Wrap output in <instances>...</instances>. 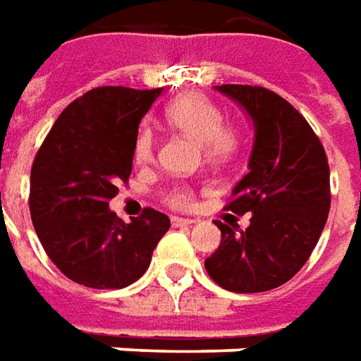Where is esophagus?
I'll return each instance as SVG.
<instances>
[{
	"mask_svg": "<svg viewBox=\"0 0 361 361\" xmlns=\"http://www.w3.org/2000/svg\"><path fill=\"white\" fill-rule=\"evenodd\" d=\"M171 222H173V226H192L196 220H192V218H180V216H173V218H171Z\"/></svg>",
	"mask_w": 361,
	"mask_h": 361,
	"instance_id": "1",
	"label": "esophagus"
}]
</instances>
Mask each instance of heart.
<instances>
[{
  "label": "heart",
  "instance_id": "obj_1",
  "mask_svg": "<svg viewBox=\"0 0 361 361\" xmlns=\"http://www.w3.org/2000/svg\"><path fill=\"white\" fill-rule=\"evenodd\" d=\"M165 121L171 128L188 139L202 145L204 157L212 163L226 161L238 149L240 133L232 123L222 121V111L202 94H186L169 104L165 109ZM157 139L153 129L141 128L133 143V157L139 165H147L155 157ZM171 204L188 206L190 195L186 190H175Z\"/></svg>",
  "mask_w": 361,
  "mask_h": 361
}]
</instances>
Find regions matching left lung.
<instances>
[{
  "label": "left lung",
  "instance_id": "1",
  "mask_svg": "<svg viewBox=\"0 0 361 361\" xmlns=\"http://www.w3.org/2000/svg\"><path fill=\"white\" fill-rule=\"evenodd\" d=\"M214 90L252 119L250 173L228 204L252 220L245 230L216 222L222 242L204 267L224 289L263 293L295 277L317 247L330 210V166L309 121L279 94L242 84Z\"/></svg>",
  "mask_w": 361,
  "mask_h": 361
}]
</instances>
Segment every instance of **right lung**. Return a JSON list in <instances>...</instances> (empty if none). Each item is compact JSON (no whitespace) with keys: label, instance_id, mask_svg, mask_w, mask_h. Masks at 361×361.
Returning <instances> with one entry per match:
<instances>
[{"label":"right lung","instance_id":"right-lung-1","mask_svg":"<svg viewBox=\"0 0 361 361\" xmlns=\"http://www.w3.org/2000/svg\"><path fill=\"white\" fill-rule=\"evenodd\" d=\"M157 90L102 86L62 111L35 157L29 208L59 269L92 289H123L147 271L169 216L145 208L129 224L109 210L133 166L139 123Z\"/></svg>","mask_w":361,"mask_h":361}]
</instances>
